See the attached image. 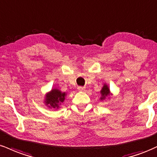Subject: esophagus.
Instances as JSON below:
<instances>
[{"label": "esophagus", "instance_id": "1", "mask_svg": "<svg viewBox=\"0 0 157 157\" xmlns=\"http://www.w3.org/2000/svg\"><path fill=\"white\" fill-rule=\"evenodd\" d=\"M77 88H78V90L79 91H84V90H85V87H81V86H78V87H77Z\"/></svg>", "mask_w": 157, "mask_h": 157}]
</instances>
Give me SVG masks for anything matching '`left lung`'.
<instances>
[{
    "label": "left lung",
    "mask_w": 157,
    "mask_h": 157,
    "mask_svg": "<svg viewBox=\"0 0 157 157\" xmlns=\"http://www.w3.org/2000/svg\"><path fill=\"white\" fill-rule=\"evenodd\" d=\"M100 93H101V97H100V100L103 101L105 100L107 97H108L109 96H112V93H110V88H109L107 84H105L102 87L101 91H100Z\"/></svg>",
    "instance_id": "obj_1"
}]
</instances>
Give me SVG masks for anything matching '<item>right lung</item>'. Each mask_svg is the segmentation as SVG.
Masks as SVG:
<instances>
[{
  "mask_svg": "<svg viewBox=\"0 0 157 157\" xmlns=\"http://www.w3.org/2000/svg\"><path fill=\"white\" fill-rule=\"evenodd\" d=\"M66 96V93L61 92L57 88H53L46 94L44 102L49 108L59 109L60 105L64 101Z\"/></svg>",
  "mask_w": 157,
  "mask_h": 157,
  "instance_id": "1",
  "label": "right lung"
}]
</instances>
